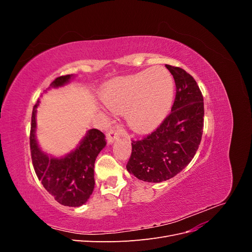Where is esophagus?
Here are the masks:
<instances>
[{"mask_svg":"<svg viewBox=\"0 0 252 252\" xmlns=\"http://www.w3.org/2000/svg\"><path fill=\"white\" fill-rule=\"evenodd\" d=\"M121 132L118 129H110V130L106 133V136H107V141L109 144H112L114 141L118 140L120 138Z\"/></svg>","mask_w":252,"mask_h":252,"instance_id":"esophagus-1","label":"esophagus"}]
</instances>
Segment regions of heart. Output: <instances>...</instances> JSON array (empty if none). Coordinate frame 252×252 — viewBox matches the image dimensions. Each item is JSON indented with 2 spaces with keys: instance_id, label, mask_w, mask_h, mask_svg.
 Here are the masks:
<instances>
[{
  "instance_id": "obj_1",
  "label": "heart",
  "mask_w": 252,
  "mask_h": 252,
  "mask_svg": "<svg viewBox=\"0 0 252 252\" xmlns=\"http://www.w3.org/2000/svg\"><path fill=\"white\" fill-rule=\"evenodd\" d=\"M173 80L163 67L111 80L102 93L104 104L125 111L128 127L136 133L154 130L168 114L173 102Z\"/></svg>"
}]
</instances>
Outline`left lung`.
Listing matches in <instances>:
<instances>
[{"label":"left lung","mask_w":252,"mask_h":252,"mask_svg":"<svg viewBox=\"0 0 252 252\" xmlns=\"http://www.w3.org/2000/svg\"><path fill=\"white\" fill-rule=\"evenodd\" d=\"M175 82L171 112L156 130L132 141L126 165L129 173L144 182L159 183L181 172L191 162L202 140L204 102L195 80L180 67L166 65Z\"/></svg>","instance_id":"left-lung-1"}]
</instances>
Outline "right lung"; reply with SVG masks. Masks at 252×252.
I'll use <instances>...</instances> for the list:
<instances>
[{
  "label": "right lung",
  "instance_id": "obj_1",
  "mask_svg": "<svg viewBox=\"0 0 252 252\" xmlns=\"http://www.w3.org/2000/svg\"><path fill=\"white\" fill-rule=\"evenodd\" d=\"M72 74L62 75L53 81L48 89L62 87L70 82ZM33 106L30 128V151L33 168L44 188L64 206L79 207L85 204L94 188V162L106 146L105 135L97 129H89L75 149L61 158L45 154L36 141V108Z\"/></svg>",
  "mask_w": 252,
  "mask_h": 252
}]
</instances>
